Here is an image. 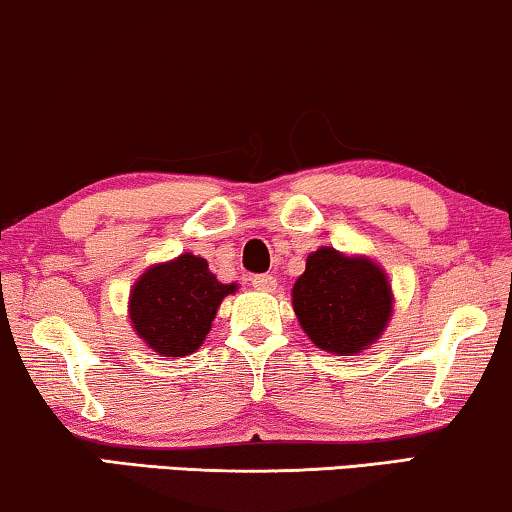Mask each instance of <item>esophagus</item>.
Returning <instances> with one entry per match:
<instances>
[{"mask_svg":"<svg viewBox=\"0 0 512 512\" xmlns=\"http://www.w3.org/2000/svg\"><path fill=\"white\" fill-rule=\"evenodd\" d=\"M251 286L258 291H275L277 289V279L272 275H254L251 277Z\"/></svg>","mask_w":512,"mask_h":512,"instance_id":"1","label":"esophagus"}]
</instances>
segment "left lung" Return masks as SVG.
Wrapping results in <instances>:
<instances>
[{
	"mask_svg": "<svg viewBox=\"0 0 512 512\" xmlns=\"http://www.w3.org/2000/svg\"><path fill=\"white\" fill-rule=\"evenodd\" d=\"M291 296L307 338L338 356H354L380 340L394 312L387 272L366 256H345L333 247L307 256Z\"/></svg>",
	"mask_w": 512,
	"mask_h": 512,
	"instance_id": "1",
	"label": "left lung"
}]
</instances>
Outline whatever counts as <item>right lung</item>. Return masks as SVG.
<instances>
[{"instance_id":"add662e5","label":"right lung","mask_w":512,"mask_h":512,"mask_svg":"<svg viewBox=\"0 0 512 512\" xmlns=\"http://www.w3.org/2000/svg\"><path fill=\"white\" fill-rule=\"evenodd\" d=\"M237 284H221L205 258L181 254L151 265L130 291L135 333L160 356H188L207 338L221 300Z\"/></svg>"}]
</instances>
